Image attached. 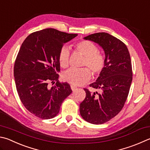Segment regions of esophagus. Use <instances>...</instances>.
Segmentation results:
<instances>
[{"instance_id":"esophagus-1","label":"esophagus","mask_w":150,"mask_h":150,"mask_svg":"<svg viewBox=\"0 0 150 150\" xmlns=\"http://www.w3.org/2000/svg\"><path fill=\"white\" fill-rule=\"evenodd\" d=\"M71 90L73 91H75L76 89L77 88V87L76 86H75V85H73V84H71Z\"/></svg>"}]
</instances>
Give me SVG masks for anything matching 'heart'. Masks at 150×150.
Instances as JSON below:
<instances>
[{
  "mask_svg": "<svg viewBox=\"0 0 150 150\" xmlns=\"http://www.w3.org/2000/svg\"><path fill=\"white\" fill-rule=\"evenodd\" d=\"M76 50L85 56L84 66H87L94 75H98L103 69L105 59L103 54L98 51V48L93 42L83 40L75 45ZM70 52L67 47H63L59 53V63L60 66L66 68L69 66ZM91 78V72L86 67L81 69L71 68L63 74V79L66 82L74 85H82Z\"/></svg>",
  "mask_w": 150,
  "mask_h": 150,
  "instance_id": "obj_1",
  "label": "heart"
}]
</instances>
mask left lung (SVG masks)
Returning <instances> with one entry per match:
<instances>
[{
  "label": "left lung",
  "instance_id": "left-lung-1",
  "mask_svg": "<svg viewBox=\"0 0 150 150\" xmlns=\"http://www.w3.org/2000/svg\"><path fill=\"white\" fill-rule=\"evenodd\" d=\"M84 39L102 48L105 64L96 81L90 84L101 92L84 88L86 97L80 103V114L90 123L102 124L117 115L126 102L132 80L130 56L127 46L107 33H96Z\"/></svg>",
  "mask_w": 150,
  "mask_h": 150
}]
</instances>
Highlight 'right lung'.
Segmentation results:
<instances>
[{
  "label": "right lung",
  "instance_id": "1",
  "mask_svg": "<svg viewBox=\"0 0 150 150\" xmlns=\"http://www.w3.org/2000/svg\"><path fill=\"white\" fill-rule=\"evenodd\" d=\"M77 36L48 28L30 34L21 46L13 67L16 89L25 108L38 117H56L72 92L69 84L59 82L57 73L60 71L59 51ZM55 81L54 86H48Z\"/></svg>",
  "mask_w": 150,
  "mask_h": 150
}]
</instances>
